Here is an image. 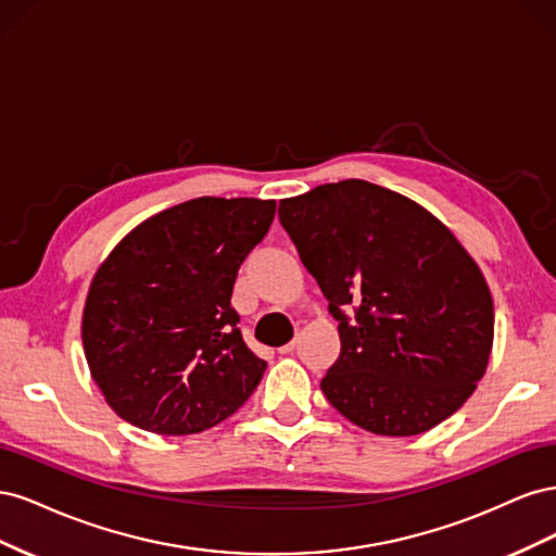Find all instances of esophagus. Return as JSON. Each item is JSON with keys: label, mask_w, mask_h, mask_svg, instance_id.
Masks as SVG:
<instances>
[{"label": "esophagus", "mask_w": 556, "mask_h": 556, "mask_svg": "<svg viewBox=\"0 0 556 556\" xmlns=\"http://www.w3.org/2000/svg\"><path fill=\"white\" fill-rule=\"evenodd\" d=\"M294 348H296V341H290L288 345H282L278 352H280V355H290V352H294Z\"/></svg>", "instance_id": "1"}]
</instances>
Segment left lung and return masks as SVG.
<instances>
[{
	"label": "left lung",
	"mask_w": 556,
	"mask_h": 556,
	"mask_svg": "<svg viewBox=\"0 0 556 556\" xmlns=\"http://www.w3.org/2000/svg\"><path fill=\"white\" fill-rule=\"evenodd\" d=\"M278 217L339 323L341 357L319 382L331 406L380 435L457 413L490 362L494 306L452 231L357 178L282 199Z\"/></svg>",
	"instance_id": "obj_1"
}]
</instances>
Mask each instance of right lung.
I'll return each instance as SVG.
<instances>
[{
  "label": "right lung",
  "instance_id": "1",
  "mask_svg": "<svg viewBox=\"0 0 556 556\" xmlns=\"http://www.w3.org/2000/svg\"><path fill=\"white\" fill-rule=\"evenodd\" d=\"M276 201L199 197L162 211L99 268L83 311V348L109 406L129 425L185 435L237 413L266 371L231 308L245 257Z\"/></svg>",
  "mask_w": 556,
  "mask_h": 556
}]
</instances>
